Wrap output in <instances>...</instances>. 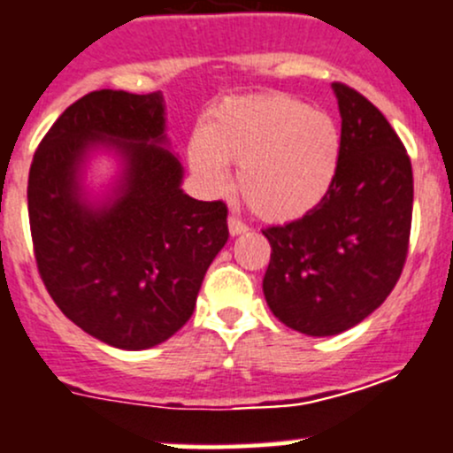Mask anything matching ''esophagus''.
Masks as SVG:
<instances>
[{
    "instance_id": "esophagus-1",
    "label": "esophagus",
    "mask_w": 453,
    "mask_h": 453,
    "mask_svg": "<svg viewBox=\"0 0 453 453\" xmlns=\"http://www.w3.org/2000/svg\"><path fill=\"white\" fill-rule=\"evenodd\" d=\"M227 230H230L232 236H239V234H245V232L250 230V227H247L245 223L241 221V219L230 217V219H227Z\"/></svg>"
}]
</instances>
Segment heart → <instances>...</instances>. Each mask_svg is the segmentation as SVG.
Masks as SVG:
<instances>
[{
    "label": "heart",
    "mask_w": 453,
    "mask_h": 453,
    "mask_svg": "<svg viewBox=\"0 0 453 453\" xmlns=\"http://www.w3.org/2000/svg\"><path fill=\"white\" fill-rule=\"evenodd\" d=\"M341 158L334 117L290 95L221 102L187 147L190 171L206 193H226L227 166H234L247 206L275 223L311 214L334 187Z\"/></svg>",
    "instance_id": "obj_1"
}]
</instances>
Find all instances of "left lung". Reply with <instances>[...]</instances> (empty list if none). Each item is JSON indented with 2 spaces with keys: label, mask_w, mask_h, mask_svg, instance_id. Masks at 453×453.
<instances>
[{
  "label": "left lung",
  "mask_w": 453,
  "mask_h": 453,
  "mask_svg": "<svg viewBox=\"0 0 453 453\" xmlns=\"http://www.w3.org/2000/svg\"><path fill=\"white\" fill-rule=\"evenodd\" d=\"M342 158L327 197L306 217L263 230L271 312L308 336H334L382 306L402 275L412 221V166L382 112L334 82Z\"/></svg>",
  "instance_id": "left-lung-1"
}]
</instances>
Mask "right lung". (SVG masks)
<instances>
[{
    "label": "right lung",
    "mask_w": 453,
    "mask_h": 453,
    "mask_svg": "<svg viewBox=\"0 0 453 453\" xmlns=\"http://www.w3.org/2000/svg\"><path fill=\"white\" fill-rule=\"evenodd\" d=\"M163 93L93 90L60 114L27 180L32 242L45 288L66 319L119 349L173 336L227 242V208L182 190ZM95 150L118 158L108 194L83 184Z\"/></svg>",
    "instance_id": "right-lung-1"
}]
</instances>
